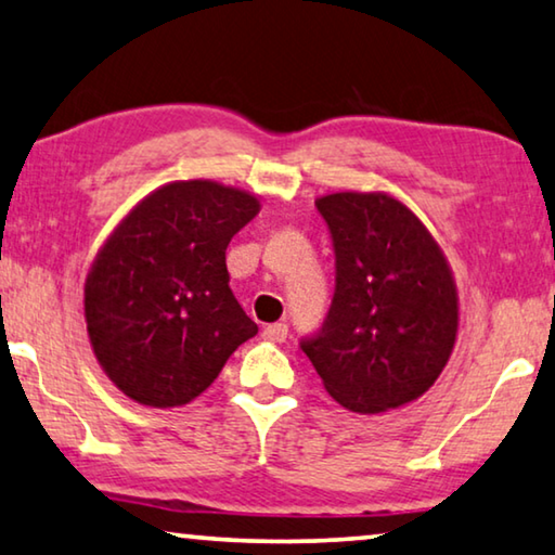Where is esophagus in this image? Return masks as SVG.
Wrapping results in <instances>:
<instances>
[{
  "label": "esophagus",
  "mask_w": 555,
  "mask_h": 555,
  "mask_svg": "<svg viewBox=\"0 0 555 555\" xmlns=\"http://www.w3.org/2000/svg\"><path fill=\"white\" fill-rule=\"evenodd\" d=\"M288 336V325L286 323H271L263 328V338L271 343H284Z\"/></svg>",
  "instance_id": "1"
}]
</instances>
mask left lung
<instances>
[{
    "mask_svg": "<svg viewBox=\"0 0 555 555\" xmlns=\"http://www.w3.org/2000/svg\"><path fill=\"white\" fill-rule=\"evenodd\" d=\"M315 207L336 249V294L301 350L346 410H398L433 388L454 350L460 296L450 261L388 192H333Z\"/></svg>",
    "mask_w": 555,
    "mask_h": 555,
    "instance_id": "8db88e82",
    "label": "left lung"
}]
</instances>
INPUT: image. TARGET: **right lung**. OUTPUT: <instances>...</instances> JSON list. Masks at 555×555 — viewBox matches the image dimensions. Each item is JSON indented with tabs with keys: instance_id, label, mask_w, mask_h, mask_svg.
Here are the masks:
<instances>
[{
	"instance_id": "right-lung-1",
	"label": "right lung",
	"mask_w": 555,
	"mask_h": 555,
	"mask_svg": "<svg viewBox=\"0 0 555 555\" xmlns=\"http://www.w3.org/2000/svg\"><path fill=\"white\" fill-rule=\"evenodd\" d=\"M259 209L257 195L230 184L167 182L103 242L83 286L86 331L130 400L182 408L257 336L230 288L227 246Z\"/></svg>"
}]
</instances>
